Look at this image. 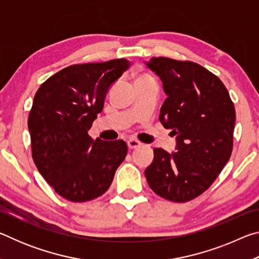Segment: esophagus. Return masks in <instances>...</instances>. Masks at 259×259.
Wrapping results in <instances>:
<instances>
[{
    "instance_id": "34e87169",
    "label": "esophagus",
    "mask_w": 259,
    "mask_h": 259,
    "mask_svg": "<svg viewBox=\"0 0 259 259\" xmlns=\"http://www.w3.org/2000/svg\"><path fill=\"white\" fill-rule=\"evenodd\" d=\"M126 144H128V147L130 148V150H134V148H137L139 146H142V143L138 142V140L134 139V138L129 139L128 142H126Z\"/></svg>"
}]
</instances>
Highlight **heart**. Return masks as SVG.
Returning <instances> with one entry per match:
<instances>
[{"label": "heart", "mask_w": 259, "mask_h": 259, "mask_svg": "<svg viewBox=\"0 0 259 259\" xmlns=\"http://www.w3.org/2000/svg\"><path fill=\"white\" fill-rule=\"evenodd\" d=\"M142 77H146V76H140V77H139V78H142Z\"/></svg>", "instance_id": "heart-1"}]
</instances>
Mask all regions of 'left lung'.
Returning a JSON list of instances; mask_svg holds the SVG:
<instances>
[{
    "mask_svg": "<svg viewBox=\"0 0 259 259\" xmlns=\"http://www.w3.org/2000/svg\"><path fill=\"white\" fill-rule=\"evenodd\" d=\"M144 63L166 95L159 120L176 136L175 152L154 148L145 176L161 198L186 202L209 188L230 160L234 105L223 82L198 64L164 57Z\"/></svg>",
    "mask_w": 259,
    "mask_h": 259,
    "instance_id": "left-lung-1",
    "label": "left lung"
}]
</instances>
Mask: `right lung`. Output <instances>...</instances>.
Listing matches in <instances>:
<instances>
[{"mask_svg":"<svg viewBox=\"0 0 259 259\" xmlns=\"http://www.w3.org/2000/svg\"><path fill=\"white\" fill-rule=\"evenodd\" d=\"M129 65L126 59L73 65L48 78L35 95L28 116L33 160L49 185L68 201L85 202L103 195L125 159L123 140H93L88 131Z\"/></svg>","mask_w":259,"mask_h":259,"instance_id":"obj_1","label":"right lung"}]
</instances>
